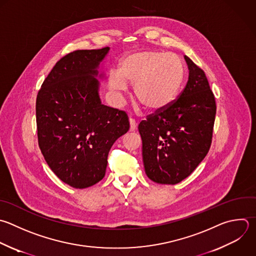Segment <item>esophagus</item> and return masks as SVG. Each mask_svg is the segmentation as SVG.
<instances>
[{"label":"esophagus","mask_w":256,"mask_h":256,"mask_svg":"<svg viewBox=\"0 0 256 256\" xmlns=\"http://www.w3.org/2000/svg\"><path fill=\"white\" fill-rule=\"evenodd\" d=\"M129 124H130V131H134V130L136 129V127H137L136 121H135L134 119L130 118V119H129Z\"/></svg>","instance_id":"34e87169"}]
</instances>
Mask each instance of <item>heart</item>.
<instances>
[{
    "instance_id": "b5f03b06",
    "label": "heart",
    "mask_w": 256,
    "mask_h": 256,
    "mask_svg": "<svg viewBox=\"0 0 256 256\" xmlns=\"http://www.w3.org/2000/svg\"><path fill=\"white\" fill-rule=\"evenodd\" d=\"M184 76L181 60L173 54L155 50H142L128 55L119 71L109 75V88L116 93L125 92L127 82L134 85L137 101L150 112L170 105L176 98Z\"/></svg>"
}]
</instances>
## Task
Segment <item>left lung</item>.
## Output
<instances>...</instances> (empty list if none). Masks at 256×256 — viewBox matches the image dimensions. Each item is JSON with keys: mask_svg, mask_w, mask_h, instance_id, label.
<instances>
[{"mask_svg": "<svg viewBox=\"0 0 256 256\" xmlns=\"http://www.w3.org/2000/svg\"><path fill=\"white\" fill-rule=\"evenodd\" d=\"M188 81L179 98L138 126L146 175L159 184L188 177L209 151L216 114L205 73L184 56Z\"/></svg>", "mask_w": 256, "mask_h": 256, "instance_id": "1", "label": "left lung"}]
</instances>
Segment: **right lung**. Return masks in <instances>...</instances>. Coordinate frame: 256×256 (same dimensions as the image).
<instances>
[{
    "label": "right lung",
    "mask_w": 256,
    "mask_h": 256,
    "mask_svg": "<svg viewBox=\"0 0 256 256\" xmlns=\"http://www.w3.org/2000/svg\"><path fill=\"white\" fill-rule=\"evenodd\" d=\"M110 48L74 51L56 63L36 101L38 141L51 170L77 189L105 176L114 142L127 133V114L102 104L101 63Z\"/></svg>",
    "instance_id": "1"
}]
</instances>
